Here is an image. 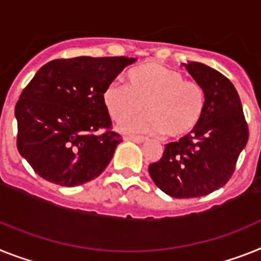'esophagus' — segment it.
I'll return each mask as SVG.
<instances>
[{
    "instance_id": "esophagus-1",
    "label": "esophagus",
    "mask_w": 261,
    "mask_h": 261,
    "mask_svg": "<svg viewBox=\"0 0 261 261\" xmlns=\"http://www.w3.org/2000/svg\"><path fill=\"white\" fill-rule=\"evenodd\" d=\"M125 140H130V141H135V143L140 144L145 141V137H141V136H126Z\"/></svg>"
}]
</instances>
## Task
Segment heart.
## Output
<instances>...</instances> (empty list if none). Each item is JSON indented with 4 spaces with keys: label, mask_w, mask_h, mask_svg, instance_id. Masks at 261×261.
Listing matches in <instances>:
<instances>
[{
    "label": "heart",
    "mask_w": 261,
    "mask_h": 261,
    "mask_svg": "<svg viewBox=\"0 0 261 261\" xmlns=\"http://www.w3.org/2000/svg\"><path fill=\"white\" fill-rule=\"evenodd\" d=\"M129 87L113 81L105 88L102 102L116 122L138 114L142 105L146 115L122 122L124 133H159L180 137L199 124L205 108V93L199 84L184 81L177 70L149 62L130 70Z\"/></svg>",
    "instance_id": "1"
}]
</instances>
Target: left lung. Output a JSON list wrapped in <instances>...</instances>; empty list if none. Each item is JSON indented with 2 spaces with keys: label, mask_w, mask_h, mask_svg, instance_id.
Here are the masks:
<instances>
[{
  "label": "left lung",
  "mask_w": 261,
  "mask_h": 261,
  "mask_svg": "<svg viewBox=\"0 0 261 261\" xmlns=\"http://www.w3.org/2000/svg\"><path fill=\"white\" fill-rule=\"evenodd\" d=\"M205 93L199 124L165 145L149 165L154 184L176 199L200 197L227 184L248 141V125L238 90L220 72L201 62L182 64Z\"/></svg>",
  "instance_id": "1"
}]
</instances>
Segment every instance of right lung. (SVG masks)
I'll return each instance as SVG.
<instances>
[{
  "instance_id": "obj_1",
  "label": "right lung",
  "mask_w": 261,
  "mask_h": 261,
  "mask_svg": "<svg viewBox=\"0 0 261 261\" xmlns=\"http://www.w3.org/2000/svg\"><path fill=\"white\" fill-rule=\"evenodd\" d=\"M135 61L128 57L58 58L30 80L14 109L17 148L38 176L76 187L104 172L122 139L112 130L102 93Z\"/></svg>"
}]
</instances>
